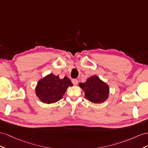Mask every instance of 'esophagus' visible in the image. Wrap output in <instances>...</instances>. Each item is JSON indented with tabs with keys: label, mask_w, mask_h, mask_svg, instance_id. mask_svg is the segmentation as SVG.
<instances>
[{
	"label": "esophagus",
	"mask_w": 148,
	"mask_h": 148,
	"mask_svg": "<svg viewBox=\"0 0 148 148\" xmlns=\"http://www.w3.org/2000/svg\"><path fill=\"white\" fill-rule=\"evenodd\" d=\"M72 82H73V84L74 86H76L78 84V80L77 79H73L72 80Z\"/></svg>",
	"instance_id": "obj_1"
}]
</instances>
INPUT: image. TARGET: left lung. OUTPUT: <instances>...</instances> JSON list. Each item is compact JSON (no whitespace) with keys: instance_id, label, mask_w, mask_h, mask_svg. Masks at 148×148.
Masks as SVG:
<instances>
[{"instance_id":"1","label":"left lung","mask_w":148,"mask_h":148,"mask_svg":"<svg viewBox=\"0 0 148 148\" xmlns=\"http://www.w3.org/2000/svg\"><path fill=\"white\" fill-rule=\"evenodd\" d=\"M79 86L85 92V97L93 103H102L108 97V86L96 75L88 78L85 83H79Z\"/></svg>"}]
</instances>
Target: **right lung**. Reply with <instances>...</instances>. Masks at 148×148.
<instances>
[{
    "mask_svg": "<svg viewBox=\"0 0 148 148\" xmlns=\"http://www.w3.org/2000/svg\"><path fill=\"white\" fill-rule=\"evenodd\" d=\"M73 86L71 80L66 76L61 79L58 75L50 74L38 82L36 94L43 102L52 103L61 99L67 87Z\"/></svg>",
    "mask_w": 148,
    "mask_h": 148,
    "instance_id": "add662e5",
    "label": "right lung"
}]
</instances>
